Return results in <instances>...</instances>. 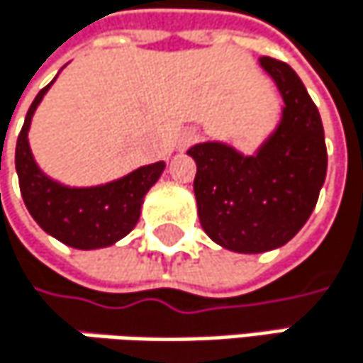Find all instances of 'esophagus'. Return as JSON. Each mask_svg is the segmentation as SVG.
<instances>
[{
  "instance_id": "34e87169",
  "label": "esophagus",
  "mask_w": 363,
  "mask_h": 363,
  "mask_svg": "<svg viewBox=\"0 0 363 363\" xmlns=\"http://www.w3.org/2000/svg\"><path fill=\"white\" fill-rule=\"evenodd\" d=\"M195 138H197L195 130H182L181 134H179V138H177V151H184Z\"/></svg>"
}]
</instances>
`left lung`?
I'll list each match as a JSON object with an SVG mask.
<instances>
[{"label": "left lung", "instance_id": "left-lung-1", "mask_svg": "<svg viewBox=\"0 0 363 363\" xmlns=\"http://www.w3.org/2000/svg\"><path fill=\"white\" fill-rule=\"evenodd\" d=\"M284 109L277 128L252 155L208 140L186 153L197 164V216L212 242L240 254L288 244L309 220L326 181L328 153L320 111L294 69L262 56Z\"/></svg>", "mask_w": 363, "mask_h": 363}]
</instances>
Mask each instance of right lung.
<instances>
[{"label":"right lung","mask_w":363,"mask_h":363,"mask_svg":"<svg viewBox=\"0 0 363 363\" xmlns=\"http://www.w3.org/2000/svg\"><path fill=\"white\" fill-rule=\"evenodd\" d=\"M52 84L35 96L16 140V174L25 206L37 225L58 242L77 250L107 248L136 227L145 195L162 177L166 162L140 166L117 181L96 186H67L45 177L31 153L29 128Z\"/></svg>","instance_id":"right-lung-1"}]
</instances>
